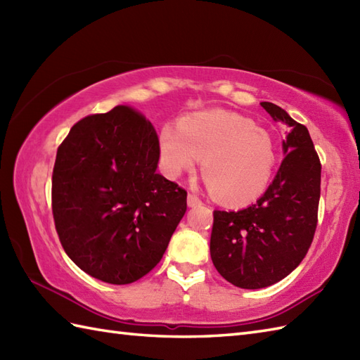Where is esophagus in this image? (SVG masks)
Returning <instances> with one entry per match:
<instances>
[{"label":"esophagus","mask_w":360,"mask_h":360,"mask_svg":"<svg viewBox=\"0 0 360 360\" xmlns=\"http://www.w3.org/2000/svg\"><path fill=\"white\" fill-rule=\"evenodd\" d=\"M187 204H188V207H200V205L202 204V201H201L200 198H198L196 195L188 193V196H187Z\"/></svg>","instance_id":"1"}]
</instances>
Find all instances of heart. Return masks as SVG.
<instances>
[{"instance_id": "b5f03b06", "label": "heart", "mask_w": 360, "mask_h": 360, "mask_svg": "<svg viewBox=\"0 0 360 360\" xmlns=\"http://www.w3.org/2000/svg\"><path fill=\"white\" fill-rule=\"evenodd\" d=\"M165 173L179 178L202 159V176L219 201L246 205L263 196L277 167V143L264 128L226 110L202 111L159 131Z\"/></svg>"}]
</instances>
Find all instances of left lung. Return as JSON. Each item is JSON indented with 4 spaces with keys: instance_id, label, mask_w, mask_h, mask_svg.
Instances as JSON below:
<instances>
[{
    "instance_id": "1",
    "label": "left lung",
    "mask_w": 360,
    "mask_h": 360,
    "mask_svg": "<svg viewBox=\"0 0 360 360\" xmlns=\"http://www.w3.org/2000/svg\"><path fill=\"white\" fill-rule=\"evenodd\" d=\"M262 106L289 128L285 159L257 204L213 212L210 236L217 271L243 289L271 286L292 272L308 254L317 227L322 165L308 128L277 105Z\"/></svg>"
}]
</instances>
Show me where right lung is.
I'll return each instance as SVG.
<instances>
[{
	"label": "right lung",
	"instance_id": "right-lung-1",
	"mask_svg": "<svg viewBox=\"0 0 360 360\" xmlns=\"http://www.w3.org/2000/svg\"><path fill=\"white\" fill-rule=\"evenodd\" d=\"M158 134L131 106L75 124L57 150L52 213L60 243L91 277L129 285L155 267L187 210L156 173Z\"/></svg>",
	"mask_w": 360,
	"mask_h": 360
}]
</instances>
